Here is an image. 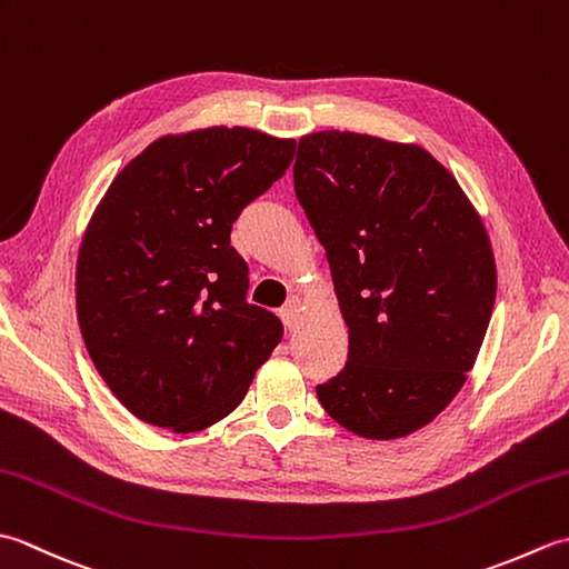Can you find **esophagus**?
<instances>
[{
  "instance_id": "1",
  "label": "esophagus",
  "mask_w": 569,
  "mask_h": 569,
  "mask_svg": "<svg viewBox=\"0 0 569 569\" xmlns=\"http://www.w3.org/2000/svg\"><path fill=\"white\" fill-rule=\"evenodd\" d=\"M298 303H296V300H291V303H288V306H283L281 308V312H278V316H281V320L286 322V328L288 330H293L296 328V325H298Z\"/></svg>"
}]
</instances>
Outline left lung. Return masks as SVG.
<instances>
[{"label": "left lung", "instance_id": "1", "mask_svg": "<svg viewBox=\"0 0 569 569\" xmlns=\"http://www.w3.org/2000/svg\"><path fill=\"white\" fill-rule=\"evenodd\" d=\"M293 186L349 332L320 403L359 438H406L450 406L485 342L497 298L487 227L418 143L316 131L298 141Z\"/></svg>", "mask_w": 569, "mask_h": 569}]
</instances>
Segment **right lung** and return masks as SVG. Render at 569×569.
Wrapping results in <instances>:
<instances>
[{
	"label": "right lung",
	"instance_id": "1",
	"mask_svg": "<svg viewBox=\"0 0 569 569\" xmlns=\"http://www.w3.org/2000/svg\"><path fill=\"white\" fill-rule=\"evenodd\" d=\"M293 153V139L257 129H190L149 143L107 188L80 241L76 306L94 369L131 416L210 428L281 342L273 312L247 303L229 234Z\"/></svg>",
	"mask_w": 569,
	"mask_h": 569
}]
</instances>
